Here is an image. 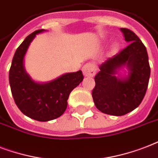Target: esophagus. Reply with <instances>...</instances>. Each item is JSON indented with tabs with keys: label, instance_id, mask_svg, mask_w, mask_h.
Wrapping results in <instances>:
<instances>
[{
	"label": "esophagus",
	"instance_id": "1",
	"mask_svg": "<svg viewBox=\"0 0 158 158\" xmlns=\"http://www.w3.org/2000/svg\"><path fill=\"white\" fill-rule=\"evenodd\" d=\"M82 71L85 77H93L96 74V67L92 63H86L83 66Z\"/></svg>",
	"mask_w": 158,
	"mask_h": 158
}]
</instances>
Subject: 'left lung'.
Returning a JSON list of instances; mask_svg holds the SVG:
<instances>
[{
  "mask_svg": "<svg viewBox=\"0 0 158 158\" xmlns=\"http://www.w3.org/2000/svg\"><path fill=\"white\" fill-rule=\"evenodd\" d=\"M120 30L129 44L100 65L101 71L95 77L96 86L92 90L96 108L114 116L129 113L141 104L150 77L146 47L132 30L126 28ZM123 66L128 68V76L116 77Z\"/></svg>",
  "mask_w": 158,
  "mask_h": 158,
  "instance_id": "left-lung-1",
  "label": "left lung"
}]
</instances>
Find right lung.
Listing matches in <instances>:
<instances>
[{
    "instance_id": "add662e5",
    "label": "right lung",
    "mask_w": 158,
    "mask_h": 158,
    "mask_svg": "<svg viewBox=\"0 0 158 158\" xmlns=\"http://www.w3.org/2000/svg\"><path fill=\"white\" fill-rule=\"evenodd\" d=\"M44 31L38 29L17 48L9 72V81L14 101L22 113L38 121H49L58 118L68 106L71 91L83 80L81 71L65 73L46 83L35 82L25 72L24 57L36 35Z\"/></svg>"
}]
</instances>
